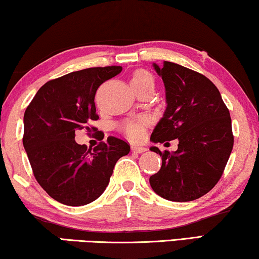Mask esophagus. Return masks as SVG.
<instances>
[{
    "label": "esophagus",
    "mask_w": 259,
    "mask_h": 259,
    "mask_svg": "<svg viewBox=\"0 0 259 259\" xmlns=\"http://www.w3.org/2000/svg\"><path fill=\"white\" fill-rule=\"evenodd\" d=\"M132 151L134 152V153H144V152L146 151V148L141 147V146H137V145H133Z\"/></svg>",
    "instance_id": "esophagus-1"
}]
</instances>
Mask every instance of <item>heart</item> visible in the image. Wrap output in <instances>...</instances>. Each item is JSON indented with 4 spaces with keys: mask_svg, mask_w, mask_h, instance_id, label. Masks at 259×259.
Here are the masks:
<instances>
[{
    "mask_svg": "<svg viewBox=\"0 0 259 259\" xmlns=\"http://www.w3.org/2000/svg\"><path fill=\"white\" fill-rule=\"evenodd\" d=\"M131 86L134 91H139L147 86H154V79L150 73L144 69L136 70L131 76ZM146 125V120H130L123 123V131L131 139H139L144 134V126Z\"/></svg>",
    "mask_w": 259,
    "mask_h": 259,
    "instance_id": "1",
    "label": "heart"
}]
</instances>
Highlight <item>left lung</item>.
Wrapping results in <instances>:
<instances>
[{
    "mask_svg": "<svg viewBox=\"0 0 259 259\" xmlns=\"http://www.w3.org/2000/svg\"><path fill=\"white\" fill-rule=\"evenodd\" d=\"M155 72L164 81V116L151 136L153 143L178 139L176 152L150 150L161 157V167L150 177L158 196L191 201L213 189L233 147L231 118L218 88L203 74L164 61Z\"/></svg>",
    "mask_w": 259,
    "mask_h": 259,
    "instance_id": "1",
    "label": "left lung"
}]
</instances>
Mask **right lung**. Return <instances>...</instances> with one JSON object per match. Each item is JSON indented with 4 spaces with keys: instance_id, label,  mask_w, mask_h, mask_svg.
<instances>
[{
    "instance_id": "add662e5",
    "label": "right lung",
    "mask_w": 259,
    "mask_h": 259,
    "mask_svg": "<svg viewBox=\"0 0 259 259\" xmlns=\"http://www.w3.org/2000/svg\"><path fill=\"white\" fill-rule=\"evenodd\" d=\"M121 70L93 67L48 81L24 112L23 146L34 177L59 203L81 206L98 199L116 161L130 153V145L115 137L90 150L75 141L77 130L98 131L90 126L99 119L95 93Z\"/></svg>"
}]
</instances>
